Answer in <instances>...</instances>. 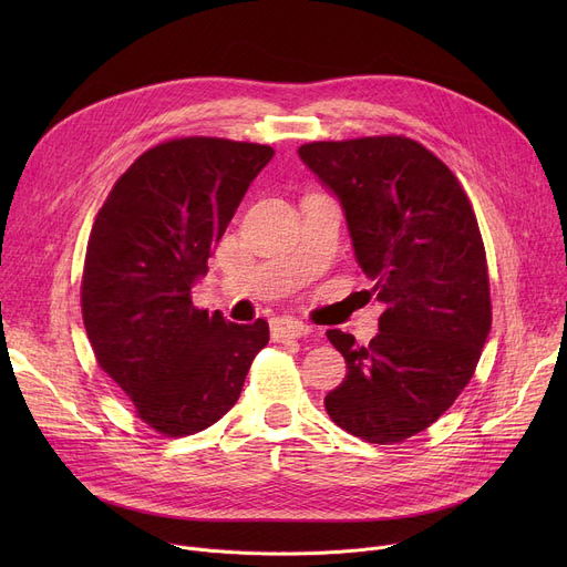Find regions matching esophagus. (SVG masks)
<instances>
[{"instance_id": "esophagus-1", "label": "esophagus", "mask_w": 567, "mask_h": 567, "mask_svg": "<svg viewBox=\"0 0 567 567\" xmlns=\"http://www.w3.org/2000/svg\"><path fill=\"white\" fill-rule=\"evenodd\" d=\"M312 329L306 326L299 319H291V317H280L274 321V338L276 340H293V338H306L310 336Z\"/></svg>"}]
</instances>
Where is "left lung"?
Segmentation results:
<instances>
[{"mask_svg":"<svg viewBox=\"0 0 567 567\" xmlns=\"http://www.w3.org/2000/svg\"><path fill=\"white\" fill-rule=\"evenodd\" d=\"M299 158L340 202L355 261L383 306L368 347L326 333L347 361L326 411L370 443L404 441L451 409L487 342L478 220L455 174L409 137L310 142Z\"/></svg>","mask_w":567,"mask_h":567,"instance_id":"8db88e82","label":"left lung"}]
</instances>
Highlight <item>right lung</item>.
Here are the masks:
<instances>
[{"label":"right lung","instance_id":"add662e5","mask_svg":"<svg viewBox=\"0 0 567 567\" xmlns=\"http://www.w3.org/2000/svg\"><path fill=\"white\" fill-rule=\"evenodd\" d=\"M274 158L266 144L182 137L142 154L89 236L82 319L99 365L167 436L220 421L241 395L268 323L193 306L236 206Z\"/></svg>","mask_w":567,"mask_h":567}]
</instances>
